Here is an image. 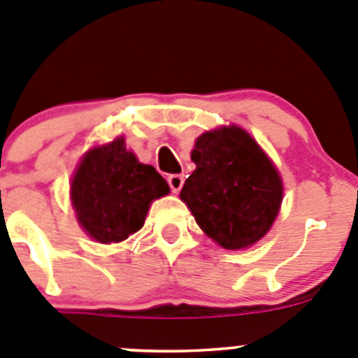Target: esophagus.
<instances>
[{"label": "esophagus", "instance_id": "obj_1", "mask_svg": "<svg viewBox=\"0 0 358 358\" xmlns=\"http://www.w3.org/2000/svg\"><path fill=\"white\" fill-rule=\"evenodd\" d=\"M167 183L171 187L173 192H180V189L183 187V176L182 175H169L167 176Z\"/></svg>", "mask_w": 358, "mask_h": 358}]
</instances>
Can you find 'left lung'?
<instances>
[{
    "mask_svg": "<svg viewBox=\"0 0 358 358\" xmlns=\"http://www.w3.org/2000/svg\"><path fill=\"white\" fill-rule=\"evenodd\" d=\"M196 169L180 192L196 223L224 250L259 243L283 198L275 164L239 127L201 134L191 153Z\"/></svg>",
    "mask_w": 358,
    "mask_h": 358,
    "instance_id": "obj_1",
    "label": "left lung"
}]
</instances>
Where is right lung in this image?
Returning <instances> with one entry per match:
<instances>
[{
	"label": "right lung",
	"instance_id": "obj_1",
	"mask_svg": "<svg viewBox=\"0 0 358 358\" xmlns=\"http://www.w3.org/2000/svg\"><path fill=\"white\" fill-rule=\"evenodd\" d=\"M166 194V180L153 166L141 164L123 137L87 151L71 182L78 223L103 244L121 243L139 231L151 201Z\"/></svg>",
	"mask_w": 358,
	"mask_h": 358
}]
</instances>
